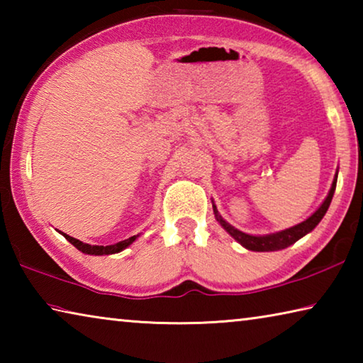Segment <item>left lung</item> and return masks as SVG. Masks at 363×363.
<instances>
[{
	"label": "left lung",
	"mask_w": 363,
	"mask_h": 363,
	"mask_svg": "<svg viewBox=\"0 0 363 363\" xmlns=\"http://www.w3.org/2000/svg\"><path fill=\"white\" fill-rule=\"evenodd\" d=\"M336 181H337V174L335 176L333 184H331V189L327 195V199L323 200V203L318 206V210L312 214V216L307 218L303 223H299L296 225L290 227V229H285L281 232H275V233H269V235H250V233H245L242 230L235 229V227L230 225L229 223H225L220 216L218 208L213 205V211L214 216H216L218 223L224 227V229L230 233V235L235 238V240L245 247L247 250L251 251H277V250H284L286 247H290L294 242H298L299 238H303L306 233H309L311 230L315 229V225L320 223L322 218L327 213L328 206L331 203V199H333L335 189H336Z\"/></svg>",
	"instance_id": "obj_1"
}]
</instances>
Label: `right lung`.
<instances>
[{"label":"right lung","mask_w":363,"mask_h":363,"mask_svg":"<svg viewBox=\"0 0 363 363\" xmlns=\"http://www.w3.org/2000/svg\"><path fill=\"white\" fill-rule=\"evenodd\" d=\"M62 233V235L67 238V240H69L73 247L75 248H78L79 251H82V253H86V255H94V256H102V255H113V253H120V251H123L125 248H128L130 247V245L136 240V238L139 237V235H133V237H130V238H126V240H121V242H118V243H115V245H107V247H99V245H88V243H83V242H79V240H77V238H73V237H70V235H67V233H64V232H60Z\"/></svg>","instance_id":"1"}]
</instances>
